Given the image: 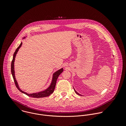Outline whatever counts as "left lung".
<instances>
[{"mask_svg": "<svg viewBox=\"0 0 126 126\" xmlns=\"http://www.w3.org/2000/svg\"><path fill=\"white\" fill-rule=\"evenodd\" d=\"M74 91H75V93H76V94H78V95H80V96H81V94H79V93H78V92H77V91H76V90H75V89H74Z\"/></svg>", "mask_w": 126, "mask_h": 126, "instance_id": "left-lung-1", "label": "left lung"}]
</instances>
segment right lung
I'll use <instances>...</instances> for the list:
<instances>
[{"label":"right lung","instance_id":"obj_1","mask_svg":"<svg viewBox=\"0 0 126 126\" xmlns=\"http://www.w3.org/2000/svg\"><path fill=\"white\" fill-rule=\"evenodd\" d=\"M25 38H26V37H24V38H23L22 39H24ZM22 44V42H21L20 44L19 45V46L18 47V48L16 49V50H15V51L14 53V54H13V59H12V61L11 62V74H12L13 78L14 79V81L15 82V84L16 85V87H17V88L19 90V91H20L21 93H24V94H26V95H27L29 97H31L39 98H43V97H46L49 96L51 94H52L53 93L54 91L57 80L58 79V76L60 75V74L61 73H62V72L63 71V68H61L60 69L57 70V71L53 73L51 83L50 86L46 89H45V90L42 91H40V92H37V93H31V94L30 93L28 94V93H27L25 92H24L23 91L21 90V89L19 88L18 84V83H17V82L16 80L15 76V71H14V61H15V57H16V55L17 54L18 51L19 49L21 47Z\"/></svg>","mask_w":126,"mask_h":126}]
</instances>
